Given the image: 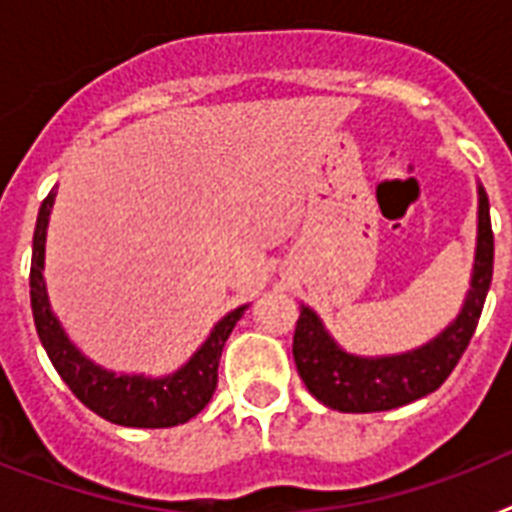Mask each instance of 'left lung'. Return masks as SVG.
I'll list each match as a JSON object with an SVG mask.
<instances>
[{
    "label": "left lung",
    "mask_w": 512,
    "mask_h": 512,
    "mask_svg": "<svg viewBox=\"0 0 512 512\" xmlns=\"http://www.w3.org/2000/svg\"><path fill=\"white\" fill-rule=\"evenodd\" d=\"M492 268L494 233L489 220V199L484 188H478L476 265H473L468 300L452 327L412 353L358 358L337 348L335 340L321 327L319 316L303 305L295 327L292 353L305 388L329 409L350 414L385 412V409L412 404L417 398L438 390L452 374L462 353L468 350L470 337L476 332L486 292L492 284Z\"/></svg>",
    "instance_id": "1"
}]
</instances>
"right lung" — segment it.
<instances>
[{
  "label": "right lung",
  "mask_w": 512,
  "mask_h": 512,
  "mask_svg": "<svg viewBox=\"0 0 512 512\" xmlns=\"http://www.w3.org/2000/svg\"><path fill=\"white\" fill-rule=\"evenodd\" d=\"M55 191L42 201L34 231V255H31V311L52 366L58 369L71 393L87 409L100 414L103 420L124 425V428H172L183 425L209 404L217 388V364L223 356V345L241 319L244 308H236L225 316L207 342L196 350L188 364L164 380H146V377H116L114 372L100 369L79 353L63 335L58 319L52 316L44 289V236L50 220Z\"/></svg>",
  "instance_id": "obj_1"
}]
</instances>
